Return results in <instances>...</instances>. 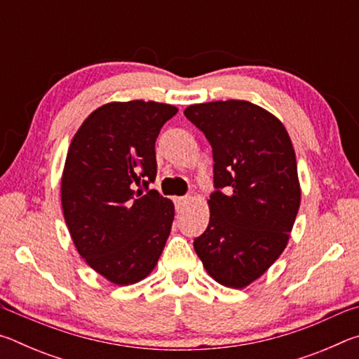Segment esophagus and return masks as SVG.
Segmentation results:
<instances>
[{
	"mask_svg": "<svg viewBox=\"0 0 359 359\" xmlns=\"http://www.w3.org/2000/svg\"><path fill=\"white\" fill-rule=\"evenodd\" d=\"M188 203H190V198H187V196L175 198V205H177V209H184Z\"/></svg>",
	"mask_w": 359,
	"mask_h": 359,
	"instance_id": "34e87169",
	"label": "esophagus"
}]
</instances>
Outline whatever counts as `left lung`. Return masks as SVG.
<instances>
[{"label": "left lung", "mask_w": 359, "mask_h": 359, "mask_svg": "<svg viewBox=\"0 0 359 359\" xmlns=\"http://www.w3.org/2000/svg\"><path fill=\"white\" fill-rule=\"evenodd\" d=\"M184 114L212 145L218 188L194 250L215 282L245 288L290 241L301 204L293 142L274 114L244 100L191 104Z\"/></svg>", "instance_id": "8db88e82"}]
</instances>
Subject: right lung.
<instances>
[{"mask_svg": "<svg viewBox=\"0 0 359 359\" xmlns=\"http://www.w3.org/2000/svg\"><path fill=\"white\" fill-rule=\"evenodd\" d=\"M179 109L155 101H112L83 120L62 174V208L77 252L114 285L155 269L171 233L174 203L156 190L155 141Z\"/></svg>", "mask_w": 359, "mask_h": 359, "instance_id": "obj_1", "label": "right lung"}]
</instances>
